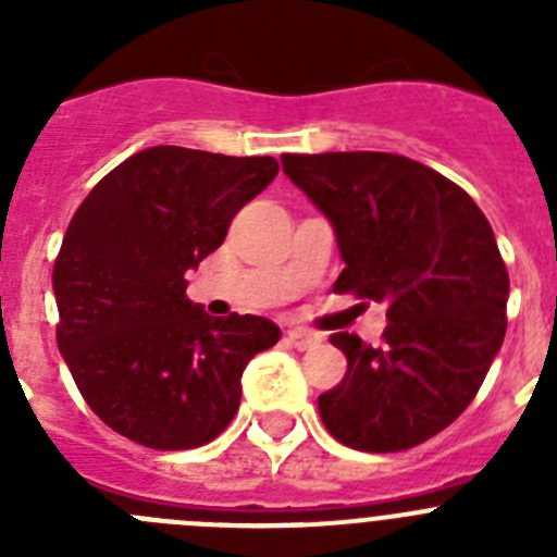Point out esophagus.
Instances as JSON below:
<instances>
[{"label": "esophagus", "mask_w": 557, "mask_h": 557, "mask_svg": "<svg viewBox=\"0 0 557 557\" xmlns=\"http://www.w3.org/2000/svg\"><path fill=\"white\" fill-rule=\"evenodd\" d=\"M287 343L293 348H298V351H312L314 346H321V337L312 332H307V329H289Z\"/></svg>", "instance_id": "34e87169"}]
</instances>
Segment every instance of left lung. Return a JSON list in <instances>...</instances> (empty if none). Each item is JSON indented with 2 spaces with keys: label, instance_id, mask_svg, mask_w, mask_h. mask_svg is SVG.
I'll return each mask as SVG.
<instances>
[{
  "label": "left lung",
  "instance_id": "1",
  "mask_svg": "<svg viewBox=\"0 0 557 557\" xmlns=\"http://www.w3.org/2000/svg\"><path fill=\"white\" fill-rule=\"evenodd\" d=\"M287 178L332 223L334 293L385 304V343L339 332L348 371L318 398L326 430L359 451H401L455 421L505 339L508 270L480 206L396 152L282 156Z\"/></svg>",
  "mask_w": 557,
  "mask_h": 557
}]
</instances>
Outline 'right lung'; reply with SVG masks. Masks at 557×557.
<instances>
[{
    "label": "right lung",
    "instance_id": "obj_1",
    "mask_svg": "<svg viewBox=\"0 0 557 557\" xmlns=\"http://www.w3.org/2000/svg\"><path fill=\"white\" fill-rule=\"evenodd\" d=\"M278 175L270 156L150 147L88 191L52 270L58 348L86 405L150 449H195L231 424L243 371L282 329L211 318L186 298L189 270Z\"/></svg>",
    "mask_w": 557,
    "mask_h": 557
}]
</instances>
